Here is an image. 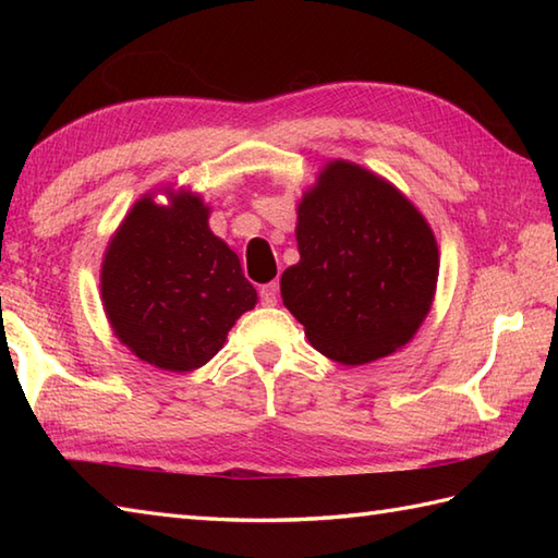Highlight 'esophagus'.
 Segmentation results:
<instances>
[{
	"mask_svg": "<svg viewBox=\"0 0 558 558\" xmlns=\"http://www.w3.org/2000/svg\"><path fill=\"white\" fill-rule=\"evenodd\" d=\"M258 298H260V304H264V306L276 304L278 302V282H268V286L260 288Z\"/></svg>",
	"mask_w": 558,
	"mask_h": 558,
	"instance_id": "34e87169",
	"label": "esophagus"
}]
</instances>
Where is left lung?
<instances>
[{
    "label": "left lung",
    "instance_id": "1",
    "mask_svg": "<svg viewBox=\"0 0 558 558\" xmlns=\"http://www.w3.org/2000/svg\"><path fill=\"white\" fill-rule=\"evenodd\" d=\"M300 264L280 278L282 304L328 360L357 366L393 354L432 310L438 246L405 194L333 160L298 208Z\"/></svg>",
    "mask_w": 558,
    "mask_h": 558
}]
</instances>
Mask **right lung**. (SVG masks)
<instances>
[{
  "mask_svg": "<svg viewBox=\"0 0 558 558\" xmlns=\"http://www.w3.org/2000/svg\"><path fill=\"white\" fill-rule=\"evenodd\" d=\"M138 198L108 244L100 294L122 345L165 372H194L218 354L258 298L240 256L208 228L210 208L165 189Z\"/></svg>",
  "mask_w": 558,
  "mask_h": 558,
  "instance_id": "right-lung-1",
  "label": "right lung"
}]
</instances>
